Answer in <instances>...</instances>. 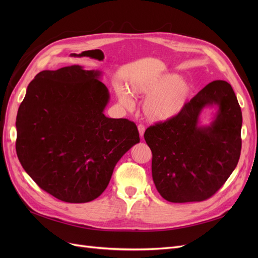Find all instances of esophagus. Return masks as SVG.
<instances>
[{
    "label": "esophagus",
    "instance_id": "34e87169",
    "mask_svg": "<svg viewBox=\"0 0 258 258\" xmlns=\"http://www.w3.org/2000/svg\"><path fill=\"white\" fill-rule=\"evenodd\" d=\"M138 130H139V135L141 138H143L144 136V132H145V127L143 126V124H139L138 126Z\"/></svg>",
    "mask_w": 258,
    "mask_h": 258
}]
</instances>
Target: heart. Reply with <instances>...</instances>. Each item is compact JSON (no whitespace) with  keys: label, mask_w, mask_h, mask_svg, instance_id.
Returning a JSON list of instances; mask_svg holds the SVG:
<instances>
[{"label":"heart","mask_w":258,"mask_h":258,"mask_svg":"<svg viewBox=\"0 0 258 258\" xmlns=\"http://www.w3.org/2000/svg\"><path fill=\"white\" fill-rule=\"evenodd\" d=\"M130 91L123 86L116 88L119 103L126 108L134 105L132 96L146 98L143 113L153 122H165L181 114L191 97V85L175 73L138 77L129 83Z\"/></svg>","instance_id":"b5f03b06"}]
</instances>
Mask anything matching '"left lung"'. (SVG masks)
<instances>
[{
	"instance_id": "obj_1",
	"label": "left lung",
	"mask_w": 258,
	"mask_h": 258,
	"mask_svg": "<svg viewBox=\"0 0 258 258\" xmlns=\"http://www.w3.org/2000/svg\"><path fill=\"white\" fill-rule=\"evenodd\" d=\"M208 107L217 111L205 125L200 116ZM241 127V108L231 86L214 81L175 118L147 128L153 181L161 197L183 204L213 196L238 165Z\"/></svg>"
}]
</instances>
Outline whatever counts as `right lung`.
<instances>
[{
  "label": "right lung",
  "instance_id": "1",
  "mask_svg": "<svg viewBox=\"0 0 258 258\" xmlns=\"http://www.w3.org/2000/svg\"><path fill=\"white\" fill-rule=\"evenodd\" d=\"M102 72L74 64L38 73L16 118L22 168L61 201L84 204L107 187L116 163L140 142L135 122L108 118Z\"/></svg>",
  "mask_w": 258,
  "mask_h": 258
}]
</instances>
